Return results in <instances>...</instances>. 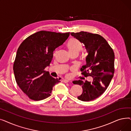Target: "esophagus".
<instances>
[{
	"mask_svg": "<svg viewBox=\"0 0 131 131\" xmlns=\"http://www.w3.org/2000/svg\"><path fill=\"white\" fill-rule=\"evenodd\" d=\"M63 82H64V83H67V82H69V80H67V79H64V80H63Z\"/></svg>",
	"mask_w": 131,
	"mask_h": 131,
	"instance_id": "1",
	"label": "esophagus"
}]
</instances>
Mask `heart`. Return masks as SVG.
Listing matches in <instances>:
<instances>
[{
	"instance_id": "obj_1",
	"label": "heart",
	"mask_w": 131,
	"mask_h": 131,
	"mask_svg": "<svg viewBox=\"0 0 131 131\" xmlns=\"http://www.w3.org/2000/svg\"><path fill=\"white\" fill-rule=\"evenodd\" d=\"M67 47L70 53L75 52L79 53L82 49V43L76 39H71L67 43Z\"/></svg>"
}]
</instances>
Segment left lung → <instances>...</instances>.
<instances>
[{
	"instance_id": "left-lung-1",
	"label": "left lung",
	"mask_w": 131,
	"mask_h": 131,
	"mask_svg": "<svg viewBox=\"0 0 131 131\" xmlns=\"http://www.w3.org/2000/svg\"><path fill=\"white\" fill-rule=\"evenodd\" d=\"M71 35L84 45L88 55L86 65L81 71L85 77H92V82L74 81V84L82 86L83 92L78 98L89 101L103 94L111 82L114 73L115 54L107 41L99 34L81 31Z\"/></svg>"
}]
</instances>
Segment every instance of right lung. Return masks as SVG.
<instances>
[{"mask_svg":"<svg viewBox=\"0 0 131 131\" xmlns=\"http://www.w3.org/2000/svg\"><path fill=\"white\" fill-rule=\"evenodd\" d=\"M70 33L41 31L27 38L17 51L13 70L16 83L29 98L43 100L51 95L52 88L60 82L45 68L49 66L53 54L63 45Z\"/></svg>","mask_w":131,"mask_h":131,"instance_id":"add662e5","label":"right lung"}]
</instances>
